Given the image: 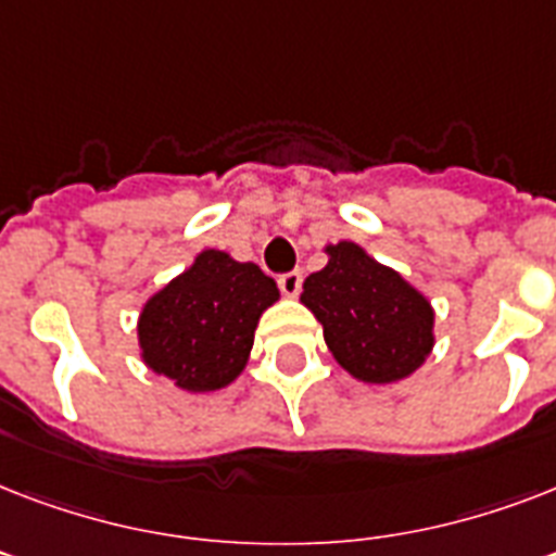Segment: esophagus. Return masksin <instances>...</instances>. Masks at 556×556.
Instances as JSON below:
<instances>
[{
    "instance_id": "obj_1",
    "label": "esophagus",
    "mask_w": 556,
    "mask_h": 556,
    "mask_svg": "<svg viewBox=\"0 0 556 556\" xmlns=\"http://www.w3.org/2000/svg\"><path fill=\"white\" fill-rule=\"evenodd\" d=\"M277 286L286 296H296L300 294V288H303V274H300V270H286V274H279L277 277Z\"/></svg>"
}]
</instances>
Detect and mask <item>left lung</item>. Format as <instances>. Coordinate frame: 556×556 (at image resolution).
Segmentation results:
<instances>
[{
  "instance_id": "1",
  "label": "left lung",
  "mask_w": 556,
  "mask_h": 556,
  "mask_svg": "<svg viewBox=\"0 0 556 556\" xmlns=\"http://www.w3.org/2000/svg\"><path fill=\"white\" fill-rule=\"evenodd\" d=\"M329 265L303 282L338 364L366 383L413 375L432 349V308L395 270L355 242L326 248Z\"/></svg>"
}]
</instances>
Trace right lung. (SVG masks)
<instances>
[{
	"label": "right lung",
	"mask_w": 556,
	"mask_h": 556,
	"mask_svg": "<svg viewBox=\"0 0 556 556\" xmlns=\"http://www.w3.org/2000/svg\"><path fill=\"white\" fill-rule=\"evenodd\" d=\"M277 300V282L260 265L199 253L190 270L143 305V361L190 392L227 387L248 364L262 312Z\"/></svg>",
	"instance_id": "1"
}]
</instances>
